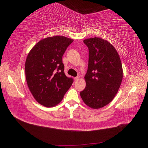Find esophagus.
Here are the masks:
<instances>
[{"label":"esophagus","instance_id":"obj_1","mask_svg":"<svg viewBox=\"0 0 148 148\" xmlns=\"http://www.w3.org/2000/svg\"><path fill=\"white\" fill-rule=\"evenodd\" d=\"M79 76H78V77H75V78H74V79H75V82L78 81V80H79Z\"/></svg>","mask_w":148,"mask_h":148}]
</instances>
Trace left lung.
I'll list each match as a JSON object with an SVG mask.
<instances>
[{
    "mask_svg": "<svg viewBox=\"0 0 148 148\" xmlns=\"http://www.w3.org/2000/svg\"><path fill=\"white\" fill-rule=\"evenodd\" d=\"M88 47L89 60L85 75L86 85L80 92L83 102L92 109H99L113 100L123 78L122 65L115 47L99 38L83 41Z\"/></svg>",
    "mask_w": 148,
    "mask_h": 148,
    "instance_id": "1",
    "label": "left lung"
}]
</instances>
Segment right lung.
I'll return each mask as SVG.
<instances>
[{"instance_id":"1","label":"right lung","mask_w":148,"mask_h":148,"mask_svg":"<svg viewBox=\"0 0 148 148\" xmlns=\"http://www.w3.org/2000/svg\"><path fill=\"white\" fill-rule=\"evenodd\" d=\"M73 40L61 36L41 40L31 49L25 62L29 90L40 104L53 107L62 100L73 83L64 73L62 56Z\"/></svg>"}]
</instances>
